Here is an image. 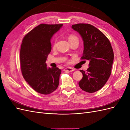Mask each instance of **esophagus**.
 Returning <instances> with one entry per match:
<instances>
[{"mask_svg":"<svg viewBox=\"0 0 130 130\" xmlns=\"http://www.w3.org/2000/svg\"><path fill=\"white\" fill-rule=\"evenodd\" d=\"M64 71L68 72H72L74 71V69L71 68H67L64 69Z\"/></svg>","mask_w":130,"mask_h":130,"instance_id":"34e87169","label":"esophagus"}]
</instances>
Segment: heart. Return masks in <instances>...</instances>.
Segmentation results:
<instances>
[{
	"instance_id": "obj_1",
	"label": "heart",
	"mask_w": 130,
	"mask_h": 130,
	"mask_svg": "<svg viewBox=\"0 0 130 130\" xmlns=\"http://www.w3.org/2000/svg\"><path fill=\"white\" fill-rule=\"evenodd\" d=\"M76 39H78L77 37L75 36V35H70L69 36H68V41L69 42H71L74 40H76ZM55 45H56V40L55 41L54 43V45H53V47L54 48H55Z\"/></svg>"
}]
</instances>
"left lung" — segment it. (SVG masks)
I'll return each mask as SVG.
<instances>
[{
    "label": "left lung",
    "instance_id": "obj_1",
    "mask_svg": "<svg viewBox=\"0 0 130 130\" xmlns=\"http://www.w3.org/2000/svg\"><path fill=\"white\" fill-rule=\"evenodd\" d=\"M72 27L84 42L81 59L89 62L87 72L80 70L83 77L78 85L84 91L94 93L103 87L111 75L114 59L111 43L101 31L90 24H77Z\"/></svg>",
    "mask_w": 130,
    "mask_h": 130
}]
</instances>
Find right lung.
<instances>
[{
  "label": "right lung",
  "mask_w": 130,
  "mask_h": 130,
  "mask_svg": "<svg viewBox=\"0 0 130 130\" xmlns=\"http://www.w3.org/2000/svg\"><path fill=\"white\" fill-rule=\"evenodd\" d=\"M62 25L40 24L26 35L22 41L20 52L22 75L39 93L50 94L58 86L61 70L48 68L45 62L52 50L51 39Z\"/></svg>",
  "instance_id": "right-lung-1"
}]
</instances>
